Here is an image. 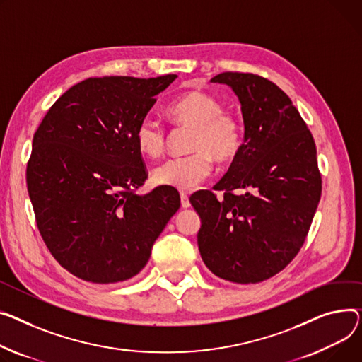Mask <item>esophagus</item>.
Listing matches in <instances>:
<instances>
[{"instance_id": "obj_1", "label": "esophagus", "mask_w": 362, "mask_h": 362, "mask_svg": "<svg viewBox=\"0 0 362 362\" xmlns=\"http://www.w3.org/2000/svg\"><path fill=\"white\" fill-rule=\"evenodd\" d=\"M180 204H182V208H189V206H190L189 197H187L186 194H182V195H180Z\"/></svg>"}]
</instances>
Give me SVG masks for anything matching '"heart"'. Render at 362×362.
<instances>
[{"label": "heart", "instance_id": "heart-1", "mask_svg": "<svg viewBox=\"0 0 362 362\" xmlns=\"http://www.w3.org/2000/svg\"><path fill=\"white\" fill-rule=\"evenodd\" d=\"M175 124L190 128L192 154L167 160L153 172V180L165 187L189 192L202 185L212 173L214 163H231L243 147L242 120L224 112L223 103L212 94L194 90L182 94L167 109ZM138 150L150 158L165 150L167 131L158 119L146 116L135 129Z\"/></svg>", "mask_w": 362, "mask_h": 362}]
</instances>
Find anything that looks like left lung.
I'll use <instances>...</instances> for the list:
<instances>
[{"label":"left lung","mask_w":362,"mask_h":362,"mask_svg":"<svg viewBox=\"0 0 362 362\" xmlns=\"http://www.w3.org/2000/svg\"><path fill=\"white\" fill-rule=\"evenodd\" d=\"M212 83L235 93L245 144L215 190L190 198L201 216L198 246L206 268L237 284L281 272L300 252L322 195L316 144L290 98L249 72H223ZM245 188L235 196L232 190Z\"/></svg>","instance_id":"left-lung-1"}]
</instances>
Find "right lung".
Masks as SVG:
<instances>
[{
	"label": "right lung",
	"instance_id": "1",
	"mask_svg": "<svg viewBox=\"0 0 362 362\" xmlns=\"http://www.w3.org/2000/svg\"><path fill=\"white\" fill-rule=\"evenodd\" d=\"M176 77L87 78L61 95L35 132L26 179L36 224L77 278L135 276L180 208L172 187L136 194L147 172L135 129Z\"/></svg>",
	"mask_w": 362,
	"mask_h": 362
}]
</instances>
